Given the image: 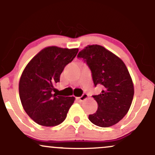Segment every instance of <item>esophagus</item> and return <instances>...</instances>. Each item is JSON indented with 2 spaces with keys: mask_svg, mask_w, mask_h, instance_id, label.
I'll list each match as a JSON object with an SVG mask.
<instances>
[{
  "mask_svg": "<svg viewBox=\"0 0 155 155\" xmlns=\"http://www.w3.org/2000/svg\"><path fill=\"white\" fill-rule=\"evenodd\" d=\"M87 97H88L87 94V93H83L82 95H81V96H80V97H77V99L79 101H84L85 99L87 98Z\"/></svg>",
  "mask_w": 155,
  "mask_h": 155,
  "instance_id": "1",
  "label": "esophagus"
}]
</instances>
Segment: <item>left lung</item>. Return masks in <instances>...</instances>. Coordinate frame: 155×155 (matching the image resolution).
Returning a JSON list of instances; mask_svg holds the SVG:
<instances>
[{
	"mask_svg": "<svg viewBox=\"0 0 155 155\" xmlns=\"http://www.w3.org/2000/svg\"><path fill=\"white\" fill-rule=\"evenodd\" d=\"M92 73L95 87L102 85L99 95H92L97 103L95 113L89 115L92 123L102 127L117 124L127 114L132 104L134 87L125 64L100 45H90L79 51Z\"/></svg>",
	"mask_w": 155,
	"mask_h": 155,
	"instance_id": "1",
	"label": "left lung"
}]
</instances>
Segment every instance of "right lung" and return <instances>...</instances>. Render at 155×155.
<instances>
[{
	"instance_id": "add662e5",
	"label": "right lung",
	"mask_w": 155,
	"mask_h": 155,
	"mask_svg": "<svg viewBox=\"0 0 155 155\" xmlns=\"http://www.w3.org/2000/svg\"><path fill=\"white\" fill-rule=\"evenodd\" d=\"M79 49L49 47L42 49L23 71L19 93L23 108L37 124L56 126L65 120L75 97L53 94L65 67L75 58Z\"/></svg>"
}]
</instances>
